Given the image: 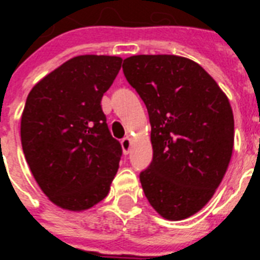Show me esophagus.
Returning <instances> with one entry per match:
<instances>
[{
	"label": "esophagus",
	"mask_w": 260,
	"mask_h": 260,
	"mask_svg": "<svg viewBox=\"0 0 260 260\" xmlns=\"http://www.w3.org/2000/svg\"><path fill=\"white\" fill-rule=\"evenodd\" d=\"M131 146H132V142H131L129 138H124L121 140V147H122V152L124 154H129V150H131Z\"/></svg>",
	"instance_id": "1"
}]
</instances>
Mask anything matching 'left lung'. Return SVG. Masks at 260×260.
<instances>
[{"label":"left lung","mask_w":260,"mask_h":260,"mask_svg":"<svg viewBox=\"0 0 260 260\" xmlns=\"http://www.w3.org/2000/svg\"><path fill=\"white\" fill-rule=\"evenodd\" d=\"M122 71L150 116L154 155L140 173L143 191L162 217H190L208 204L230 165V101L198 63L177 55H135L124 59Z\"/></svg>","instance_id":"1"}]
</instances>
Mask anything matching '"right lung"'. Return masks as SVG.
<instances>
[{"mask_svg":"<svg viewBox=\"0 0 260 260\" xmlns=\"http://www.w3.org/2000/svg\"><path fill=\"white\" fill-rule=\"evenodd\" d=\"M122 59L81 55L35 85L21 117L26 163L43 193L67 210L89 209L108 196L122 155L101 100Z\"/></svg>","mask_w":260,"mask_h":260,"instance_id":"right-lung-1","label":"right lung"}]
</instances>
